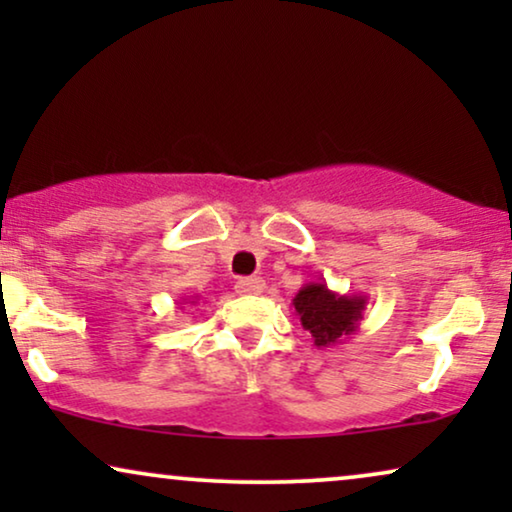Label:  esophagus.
<instances>
[{
  "mask_svg": "<svg viewBox=\"0 0 512 512\" xmlns=\"http://www.w3.org/2000/svg\"><path fill=\"white\" fill-rule=\"evenodd\" d=\"M235 289L237 293H242V296H261L265 291V282L261 277H242L237 279Z\"/></svg>",
  "mask_w": 512,
  "mask_h": 512,
  "instance_id": "34e87169",
  "label": "esophagus"
}]
</instances>
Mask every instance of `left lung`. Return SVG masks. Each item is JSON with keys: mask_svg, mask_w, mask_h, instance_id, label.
<instances>
[{"mask_svg": "<svg viewBox=\"0 0 512 512\" xmlns=\"http://www.w3.org/2000/svg\"><path fill=\"white\" fill-rule=\"evenodd\" d=\"M300 326L312 335L317 347H335L359 331L368 296L335 293L324 282H307L291 300Z\"/></svg>", "mask_w": 512, "mask_h": 512, "instance_id": "8db88e82", "label": "left lung"}]
</instances>
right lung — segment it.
<instances>
[{"label": "right lung", "mask_w": 512, "mask_h": 512, "mask_svg": "<svg viewBox=\"0 0 512 512\" xmlns=\"http://www.w3.org/2000/svg\"><path fill=\"white\" fill-rule=\"evenodd\" d=\"M188 300V303H195V300H198V296H193V298H186Z\"/></svg>", "instance_id": "1"}]
</instances>
